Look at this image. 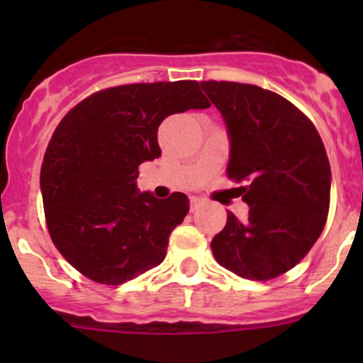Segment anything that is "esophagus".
<instances>
[{"label":"esophagus","instance_id":"obj_1","mask_svg":"<svg viewBox=\"0 0 363 363\" xmlns=\"http://www.w3.org/2000/svg\"><path fill=\"white\" fill-rule=\"evenodd\" d=\"M200 203H202V200H200L199 196H191V199H189V205H191V211H196V208L200 207Z\"/></svg>","mask_w":363,"mask_h":363}]
</instances>
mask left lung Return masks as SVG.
<instances>
[{"label":"left lung","instance_id":"1","mask_svg":"<svg viewBox=\"0 0 363 363\" xmlns=\"http://www.w3.org/2000/svg\"><path fill=\"white\" fill-rule=\"evenodd\" d=\"M228 128L226 175L250 205L247 221L232 212L212 239L225 269L269 281L294 269L321 235L330 207V163L309 117L286 98L258 86L205 80Z\"/></svg>","mask_w":363,"mask_h":363}]
</instances>
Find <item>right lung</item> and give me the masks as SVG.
<instances>
[{
    "label": "right lung",
    "mask_w": 363,
    "mask_h": 363,
    "mask_svg": "<svg viewBox=\"0 0 363 363\" xmlns=\"http://www.w3.org/2000/svg\"><path fill=\"white\" fill-rule=\"evenodd\" d=\"M202 84H126L98 91L61 119L43 156L40 186L49 235L72 267L117 286L164 259L189 211L184 193H138V167L161 156L164 117L211 107Z\"/></svg>",
    "instance_id": "1"
}]
</instances>
